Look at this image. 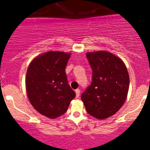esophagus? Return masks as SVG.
<instances>
[{"instance_id":"34e87169","label":"esophagus","mask_w":150,"mask_h":150,"mask_svg":"<svg viewBox=\"0 0 150 150\" xmlns=\"http://www.w3.org/2000/svg\"><path fill=\"white\" fill-rule=\"evenodd\" d=\"M75 93H76V98L79 97L80 93V89H76V90H75Z\"/></svg>"}]
</instances>
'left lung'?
Returning <instances> with one entry per match:
<instances>
[{"label":"left lung","mask_w":150,"mask_h":150,"mask_svg":"<svg viewBox=\"0 0 150 150\" xmlns=\"http://www.w3.org/2000/svg\"><path fill=\"white\" fill-rule=\"evenodd\" d=\"M92 69V82L82 93L87 112L98 119L115 114L127 98L129 76L123 61L105 51L86 54Z\"/></svg>","instance_id":"1"}]
</instances>
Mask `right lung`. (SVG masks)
<instances>
[{"mask_svg": "<svg viewBox=\"0 0 150 150\" xmlns=\"http://www.w3.org/2000/svg\"><path fill=\"white\" fill-rule=\"evenodd\" d=\"M70 57V53L48 52L33 59L28 67L26 88L30 103L50 119L64 114L75 97L65 72Z\"/></svg>", "mask_w": 150, "mask_h": 150, "instance_id": "1", "label": "right lung"}]
</instances>
